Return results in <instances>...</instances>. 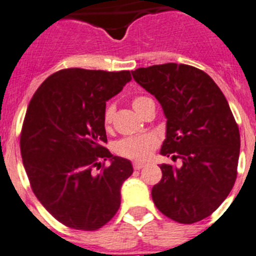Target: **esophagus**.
<instances>
[{
    "mask_svg": "<svg viewBox=\"0 0 256 256\" xmlns=\"http://www.w3.org/2000/svg\"><path fill=\"white\" fill-rule=\"evenodd\" d=\"M144 165H146L144 162H138V161H136V162H133V168L134 170H140V168H144Z\"/></svg>",
    "mask_w": 256,
    "mask_h": 256,
    "instance_id": "esophagus-1",
    "label": "esophagus"
}]
</instances>
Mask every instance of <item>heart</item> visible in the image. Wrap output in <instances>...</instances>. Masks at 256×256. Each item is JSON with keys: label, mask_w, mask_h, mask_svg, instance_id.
<instances>
[{"label": "heart", "mask_w": 256, "mask_h": 256, "mask_svg": "<svg viewBox=\"0 0 256 256\" xmlns=\"http://www.w3.org/2000/svg\"><path fill=\"white\" fill-rule=\"evenodd\" d=\"M150 98L147 96H137L132 100V106L136 112L140 116L144 112V106L150 102ZM116 112V105L110 104L104 112V126L106 130L110 128V124L112 122V116ZM158 146V140L152 133H146L140 136H132V137L122 138L116 144V152L120 157L128 158V160L144 161L152 154V152Z\"/></svg>", "instance_id": "b5f03b06"}]
</instances>
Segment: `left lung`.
<instances>
[{
    "mask_svg": "<svg viewBox=\"0 0 256 256\" xmlns=\"http://www.w3.org/2000/svg\"><path fill=\"white\" fill-rule=\"evenodd\" d=\"M133 78L158 100L166 119L161 154L182 166H160L162 179L152 188L161 213L190 224L212 214L238 176L240 132L216 82L193 66L165 63L138 68Z\"/></svg>",
    "mask_w": 256,
    "mask_h": 256,
    "instance_id": "8db88e82",
    "label": "left lung"
}]
</instances>
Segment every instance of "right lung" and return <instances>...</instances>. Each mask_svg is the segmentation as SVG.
Wrapping results in <instances>:
<instances>
[{"instance_id":"right-lung-1","label":"right lung","mask_w":256,"mask_h":256,"mask_svg":"<svg viewBox=\"0 0 256 256\" xmlns=\"http://www.w3.org/2000/svg\"><path fill=\"white\" fill-rule=\"evenodd\" d=\"M130 80V71L60 70L30 100L20 134L22 164L38 200L64 226L95 231L120 207L122 184L133 168L104 147V112Z\"/></svg>"}]
</instances>
